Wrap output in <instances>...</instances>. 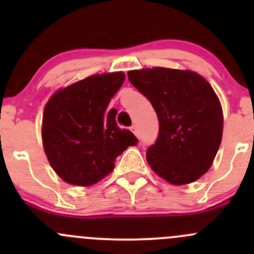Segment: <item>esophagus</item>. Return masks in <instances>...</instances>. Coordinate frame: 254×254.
I'll return each mask as SVG.
<instances>
[{
	"instance_id": "obj_1",
	"label": "esophagus",
	"mask_w": 254,
	"mask_h": 254,
	"mask_svg": "<svg viewBox=\"0 0 254 254\" xmlns=\"http://www.w3.org/2000/svg\"><path fill=\"white\" fill-rule=\"evenodd\" d=\"M131 131L134 132V134L136 135V136H139V129H137L136 125H132V127H131Z\"/></svg>"
}]
</instances>
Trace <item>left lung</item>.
I'll return each instance as SVG.
<instances>
[{
    "instance_id": "left-lung-1",
    "label": "left lung",
    "mask_w": 254,
    "mask_h": 254,
    "mask_svg": "<svg viewBox=\"0 0 254 254\" xmlns=\"http://www.w3.org/2000/svg\"><path fill=\"white\" fill-rule=\"evenodd\" d=\"M127 77L158 118L157 140L146 152L150 167L175 186L200 178L216 156L224 127L209 82L193 71L165 67L129 71Z\"/></svg>"
}]
</instances>
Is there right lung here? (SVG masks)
<instances>
[{"mask_svg": "<svg viewBox=\"0 0 254 254\" xmlns=\"http://www.w3.org/2000/svg\"><path fill=\"white\" fill-rule=\"evenodd\" d=\"M123 72L102 73L56 92L43 114V145L58 176L73 186L97 183L114 170V161L139 140L120 129L117 109L107 108L119 91Z\"/></svg>", "mask_w": 254, "mask_h": 254, "instance_id": "obj_1", "label": "right lung"}]
</instances>
